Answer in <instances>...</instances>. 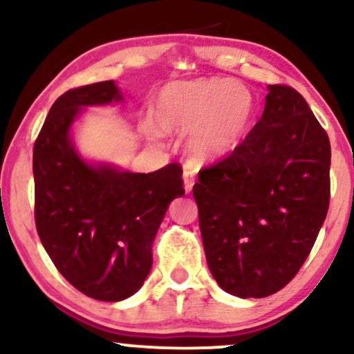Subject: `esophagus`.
Returning a JSON list of instances; mask_svg holds the SVG:
<instances>
[{
	"instance_id": "esophagus-1",
	"label": "esophagus",
	"mask_w": 354,
	"mask_h": 354,
	"mask_svg": "<svg viewBox=\"0 0 354 354\" xmlns=\"http://www.w3.org/2000/svg\"><path fill=\"white\" fill-rule=\"evenodd\" d=\"M194 171L193 168H189V166H185V171H183V180H185V189L186 193H189L191 189H193V185H194Z\"/></svg>"
}]
</instances>
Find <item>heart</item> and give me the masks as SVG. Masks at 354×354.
I'll return each mask as SVG.
<instances>
[{
  "instance_id": "heart-1",
  "label": "heart",
  "mask_w": 354,
  "mask_h": 354,
  "mask_svg": "<svg viewBox=\"0 0 354 354\" xmlns=\"http://www.w3.org/2000/svg\"><path fill=\"white\" fill-rule=\"evenodd\" d=\"M254 113L250 89L233 80L173 81L156 93L153 118L165 131H188V151L216 160L236 148Z\"/></svg>"
}]
</instances>
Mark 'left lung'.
I'll use <instances>...</instances> for the list:
<instances>
[{"mask_svg": "<svg viewBox=\"0 0 354 354\" xmlns=\"http://www.w3.org/2000/svg\"><path fill=\"white\" fill-rule=\"evenodd\" d=\"M330 165L306 100L270 84L254 128L193 186L206 261L226 293L265 298L295 278L326 218Z\"/></svg>", "mask_w": 354, "mask_h": 354, "instance_id": "obj_1", "label": "left lung"}]
</instances>
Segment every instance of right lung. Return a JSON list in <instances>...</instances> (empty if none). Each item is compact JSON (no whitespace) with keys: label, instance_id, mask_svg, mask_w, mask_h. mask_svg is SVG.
Instances as JSON below:
<instances>
[{"label":"right lung","instance_id":"right-lung-1","mask_svg":"<svg viewBox=\"0 0 354 354\" xmlns=\"http://www.w3.org/2000/svg\"><path fill=\"white\" fill-rule=\"evenodd\" d=\"M121 100L113 81L70 89L53 103L33 148L38 236L56 270L100 301H121L140 290L166 209L185 194L178 163L128 173L88 165L75 151L70 128L81 108Z\"/></svg>","mask_w":354,"mask_h":354}]
</instances>
